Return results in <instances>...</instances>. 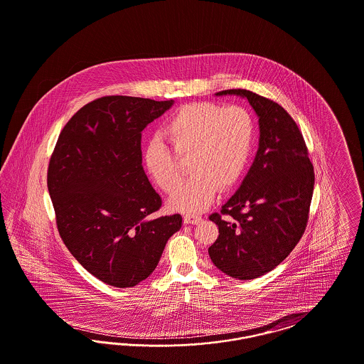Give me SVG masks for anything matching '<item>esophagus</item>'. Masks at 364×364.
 <instances>
[{"label": "esophagus", "instance_id": "34e87169", "mask_svg": "<svg viewBox=\"0 0 364 364\" xmlns=\"http://www.w3.org/2000/svg\"><path fill=\"white\" fill-rule=\"evenodd\" d=\"M202 221V217L199 215H195V214H186L184 215V224H192V225H196Z\"/></svg>", "mask_w": 364, "mask_h": 364}]
</instances>
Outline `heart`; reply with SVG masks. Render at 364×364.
<instances>
[{
	"instance_id": "b5f03b06",
	"label": "heart",
	"mask_w": 364,
	"mask_h": 364,
	"mask_svg": "<svg viewBox=\"0 0 364 364\" xmlns=\"http://www.w3.org/2000/svg\"><path fill=\"white\" fill-rule=\"evenodd\" d=\"M162 135L176 156L190 159L193 174L169 203L174 210L199 213L214 202L220 188L229 190L242 178L254 149L255 124L240 106L198 102L180 107L165 124ZM175 157L158 139L149 141L143 151L146 172L166 193H172L184 178Z\"/></svg>"
}]
</instances>
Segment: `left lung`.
I'll list each match as a JSON object with an SVG mask.
<instances>
[{
    "instance_id": "1",
    "label": "left lung",
    "mask_w": 364,
    "mask_h": 364,
    "mask_svg": "<svg viewBox=\"0 0 364 364\" xmlns=\"http://www.w3.org/2000/svg\"><path fill=\"white\" fill-rule=\"evenodd\" d=\"M248 100L259 122V146L247 176L221 213L210 220L218 239L210 259L226 276L252 279L272 272L303 236L314 191V168L294 119L279 105L248 90L215 94Z\"/></svg>"
}]
</instances>
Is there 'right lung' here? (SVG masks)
Wrapping results in <instances>:
<instances>
[{"label":"right lung","mask_w":364,"mask_h":364,"mask_svg":"<svg viewBox=\"0 0 364 364\" xmlns=\"http://www.w3.org/2000/svg\"><path fill=\"white\" fill-rule=\"evenodd\" d=\"M174 104L110 95L95 100L61 131L48 190L57 228L88 273L116 288L149 277L181 215L154 217L161 196L141 166V131Z\"/></svg>","instance_id":"right-lung-1"}]
</instances>
